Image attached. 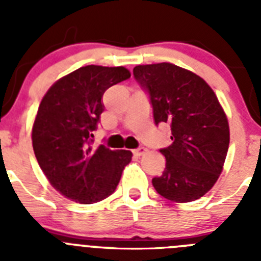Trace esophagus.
<instances>
[{
	"instance_id": "obj_1",
	"label": "esophagus",
	"mask_w": 261,
	"mask_h": 261,
	"mask_svg": "<svg viewBox=\"0 0 261 261\" xmlns=\"http://www.w3.org/2000/svg\"><path fill=\"white\" fill-rule=\"evenodd\" d=\"M133 153L136 154V155H142V154H145L146 153V147H144V146H138L137 149H135V150H133Z\"/></svg>"
}]
</instances>
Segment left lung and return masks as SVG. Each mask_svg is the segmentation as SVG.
I'll list each match as a JSON object with an SVG mask.
<instances>
[{"label":"left lung","instance_id":"1","mask_svg":"<svg viewBox=\"0 0 261 261\" xmlns=\"http://www.w3.org/2000/svg\"><path fill=\"white\" fill-rule=\"evenodd\" d=\"M133 75L149 95L155 125L168 123L172 144L161 149L166 168L153 177L165 199L190 202L211 190L229 149V123L213 90L201 77L168 64L138 65Z\"/></svg>","mask_w":261,"mask_h":261}]
</instances>
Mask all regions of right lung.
<instances>
[{"mask_svg":"<svg viewBox=\"0 0 261 261\" xmlns=\"http://www.w3.org/2000/svg\"><path fill=\"white\" fill-rule=\"evenodd\" d=\"M130 77L123 66L87 65L53 85L39 106L32 146L38 163L56 191L81 204L102 201L115 192L132 151L93 149L105 111L103 94Z\"/></svg>","mask_w":261,"mask_h":261,"instance_id":"1","label":"right lung"}]
</instances>
